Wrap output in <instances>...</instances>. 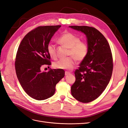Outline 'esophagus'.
I'll use <instances>...</instances> for the list:
<instances>
[{
  "mask_svg": "<svg viewBox=\"0 0 128 128\" xmlns=\"http://www.w3.org/2000/svg\"><path fill=\"white\" fill-rule=\"evenodd\" d=\"M70 72H65V75L67 76V75H68L69 74H70Z\"/></svg>",
  "mask_w": 128,
  "mask_h": 128,
  "instance_id": "obj_1",
  "label": "esophagus"
}]
</instances>
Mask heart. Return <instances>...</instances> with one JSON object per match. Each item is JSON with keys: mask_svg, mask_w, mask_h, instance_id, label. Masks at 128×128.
<instances>
[{"mask_svg": "<svg viewBox=\"0 0 128 128\" xmlns=\"http://www.w3.org/2000/svg\"><path fill=\"white\" fill-rule=\"evenodd\" d=\"M58 42L69 48L68 56H70L62 59L53 64V66L58 69H72L75 64L76 60L82 61L88 55V48L86 42L80 41V38L72 33L66 32L63 34L58 39ZM48 52L52 59L57 58L55 45L49 43L48 45Z\"/></svg>", "mask_w": 128, "mask_h": 128, "instance_id": "b5f03b06", "label": "heart"}]
</instances>
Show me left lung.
<instances>
[{
	"mask_svg": "<svg viewBox=\"0 0 128 128\" xmlns=\"http://www.w3.org/2000/svg\"><path fill=\"white\" fill-rule=\"evenodd\" d=\"M83 32L87 38L88 53L75 71L76 80L71 87L72 96L78 101H94L105 90L113 68L110 46L103 34L94 27L69 26Z\"/></svg>",
	"mask_w": 128,
	"mask_h": 128,
	"instance_id": "8db88e82",
	"label": "left lung"
}]
</instances>
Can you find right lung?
I'll return each instance as SVG.
<instances>
[{"mask_svg": "<svg viewBox=\"0 0 128 128\" xmlns=\"http://www.w3.org/2000/svg\"><path fill=\"white\" fill-rule=\"evenodd\" d=\"M60 27V25L38 26L27 34L18 46L15 62L18 78L26 94L37 100L53 96L56 84L64 76L63 69L41 71L44 65L51 64L48 45Z\"/></svg>", "mask_w": 128, "mask_h": 128, "instance_id": "add662e5", "label": "right lung"}]
</instances>
